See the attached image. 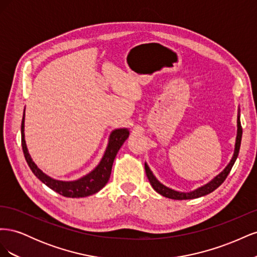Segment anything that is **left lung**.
<instances>
[{
    "label": "left lung",
    "mask_w": 257,
    "mask_h": 257,
    "mask_svg": "<svg viewBox=\"0 0 257 257\" xmlns=\"http://www.w3.org/2000/svg\"><path fill=\"white\" fill-rule=\"evenodd\" d=\"M241 138H242V127H241V123H240V107H238V115H237V136H236V142H235V149H234V154L229 161L228 164L226 165L222 172L216 175L212 180H210L208 183L199 186V188L189 191V192H183V191H177L172 188H168L165 184H163L161 181L158 180V178L155 177L152 173V170L150 167L148 166L147 163L145 162V169H146V175L149 179L150 184L152 185V188L154 191H157L159 194H161L162 196L170 198V199H176V200H184V199H194V198H198L201 196L208 195L214 190H216L219 186L224 182L225 179L228 176L229 172L231 170L232 166H234L235 162L238 158L239 150H240V145H241Z\"/></svg>",
    "instance_id": "left-lung-1"
}]
</instances>
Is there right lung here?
Wrapping results in <instances>:
<instances>
[{"instance_id": "right-lung-1", "label": "right lung", "mask_w": 257, "mask_h": 257, "mask_svg": "<svg viewBox=\"0 0 257 257\" xmlns=\"http://www.w3.org/2000/svg\"><path fill=\"white\" fill-rule=\"evenodd\" d=\"M25 115L26 114L23 112V118L21 123V144L23 154H25L26 161L31 170H32V173L40 179L44 184L47 185L48 188H50L54 192L59 193L60 195L71 198L87 197L97 193L104 188L110 178L111 168L115 155L120 150V148L122 147L124 142H125L130 136L128 128H114L111 132L109 137H108L106 150L94 169H92L89 174L80 177L79 179H76V180L65 181L58 180V179H54L48 175H46L42 169L37 167L32 158H31L25 139Z\"/></svg>"}]
</instances>
